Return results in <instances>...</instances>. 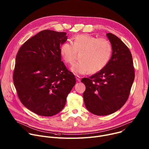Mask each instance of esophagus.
Instances as JSON below:
<instances>
[{
  "label": "esophagus",
  "mask_w": 149,
  "mask_h": 149,
  "mask_svg": "<svg viewBox=\"0 0 149 149\" xmlns=\"http://www.w3.org/2000/svg\"><path fill=\"white\" fill-rule=\"evenodd\" d=\"M76 80L78 81H80V80H81V77L79 76H76Z\"/></svg>",
  "instance_id": "34e87169"
}]
</instances>
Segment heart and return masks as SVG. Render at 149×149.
<instances>
[{"instance_id": "1", "label": "heart", "mask_w": 149, "mask_h": 149, "mask_svg": "<svg viewBox=\"0 0 149 149\" xmlns=\"http://www.w3.org/2000/svg\"><path fill=\"white\" fill-rule=\"evenodd\" d=\"M60 53L64 61L72 64L79 53V61L71 70L75 73L85 74L95 73L103 69L108 63L112 54V46L105 38H97L88 34H79L72 38V44L65 42L60 48Z\"/></svg>"}]
</instances>
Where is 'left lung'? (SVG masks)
<instances>
[{
  "mask_svg": "<svg viewBox=\"0 0 149 149\" xmlns=\"http://www.w3.org/2000/svg\"><path fill=\"white\" fill-rule=\"evenodd\" d=\"M107 36L112 48L111 59L101 71L81 80L86 86V108L99 116L111 114L125 104L135 77L129 48L116 36L108 33Z\"/></svg>",
  "mask_w": 149,
  "mask_h": 149,
  "instance_id": "left-lung-1",
  "label": "left lung"
}]
</instances>
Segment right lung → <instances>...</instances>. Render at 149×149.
I'll list each match as a JSON object with an SVG mask.
<instances>
[{
    "label": "right lung",
    "instance_id": "right-lung-1",
    "mask_svg": "<svg viewBox=\"0 0 149 149\" xmlns=\"http://www.w3.org/2000/svg\"><path fill=\"white\" fill-rule=\"evenodd\" d=\"M66 33L45 29L28 40L16 57L13 81L22 104L44 117L58 113L76 84L74 75L61 61Z\"/></svg>",
    "mask_w": 149,
    "mask_h": 149
}]
</instances>
